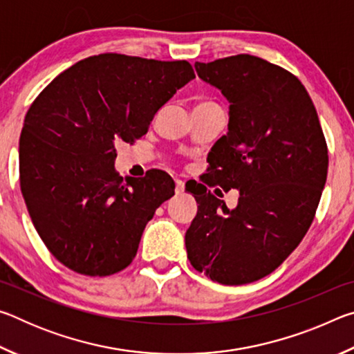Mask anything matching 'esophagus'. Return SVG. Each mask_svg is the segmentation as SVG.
Masks as SVG:
<instances>
[{"instance_id":"1","label":"esophagus","mask_w":354,"mask_h":354,"mask_svg":"<svg viewBox=\"0 0 354 354\" xmlns=\"http://www.w3.org/2000/svg\"><path fill=\"white\" fill-rule=\"evenodd\" d=\"M175 192H176V195H179V194H183L184 192V181H181V179H176L175 181Z\"/></svg>"}]
</instances>
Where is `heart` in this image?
Masks as SVG:
<instances>
[{"instance_id": "heart-1", "label": "heart", "mask_w": 354, "mask_h": 354, "mask_svg": "<svg viewBox=\"0 0 354 354\" xmlns=\"http://www.w3.org/2000/svg\"><path fill=\"white\" fill-rule=\"evenodd\" d=\"M207 103V101H205V103H200V104H206Z\"/></svg>"}]
</instances>
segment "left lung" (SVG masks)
<instances>
[{"instance_id": "1", "label": "left lung", "mask_w": 354, "mask_h": 354, "mask_svg": "<svg viewBox=\"0 0 354 354\" xmlns=\"http://www.w3.org/2000/svg\"><path fill=\"white\" fill-rule=\"evenodd\" d=\"M195 70L230 101L227 133L209 151L203 181L237 188L239 201L230 209L204 184L187 189L198 203L187 257L220 284H248L277 270L313 223L328 173L325 136L306 88L278 65L237 55Z\"/></svg>"}]
</instances>
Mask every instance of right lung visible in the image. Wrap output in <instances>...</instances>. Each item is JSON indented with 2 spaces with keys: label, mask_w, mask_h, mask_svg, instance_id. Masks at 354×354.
<instances>
[{
  "label": "right lung",
  "mask_w": 354,
  "mask_h": 354,
  "mask_svg": "<svg viewBox=\"0 0 354 354\" xmlns=\"http://www.w3.org/2000/svg\"><path fill=\"white\" fill-rule=\"evenodd\" d=\"M195 77L187 61L115 53L76 62L44 88L23 123L20 185L59 262L107 277L133 262L142 232L175 183L162 170L122 178L115 143L147 133L160 107Z\"/></svg>",
  "instance_id": "obj_1"
}]
</instances>
